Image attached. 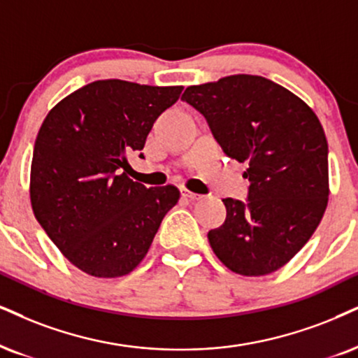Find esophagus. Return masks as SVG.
I'll return each instance as SVG.
<instances>
[{
  "mask_svg": "<svg viewBox=\"0 0 358 358\" xmlns=\"http://www.w3.org/2000/svg\"><path fill=\"white\" fill-rule=\"evenodd\" d=\"M182 196H184V197H187V199H191V201H196V199H202V196H201V194L191 192V191H187V189H182Z\"/></svg>",
  "mask_w": 358,
  "mask_h": 358,
  "instance_id": "esophagus-1",
  "label": "esophagus"
}]
</instances>
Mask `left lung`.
<instances>
[{
	"label": "left lung",
	"mask_w": 358,
	"mask_h": 358,
	"mask_svg": "<svg viewBox=\"0 0 358 358\" xmlns=\"http://www.w3.org/2000/svg\"><path fill=\"white\" fill-rule=\"evenodd\" d=\"M182 101L206 117L229 157L247 162V201L222 199L227 217L207 239L220 262L247 277L294 257L329 202V145L319 117L277 83L234 74L189 86Z\"/></svg>",
	"instance_id": "1"
}]
</instances>
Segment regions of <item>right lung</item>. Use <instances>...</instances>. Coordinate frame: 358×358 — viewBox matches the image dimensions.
Instances as JSON below:
<instances>
[{"label":"right lung","mask_w":358,"mask_h":358,"mask_svg":"<svg viewBox=\"0 0 358 358\" xmlns=\"http://www.w3.org/2000/svg\"><path fill=\"white\" fill-rule=\"evenodd\" d=\"M180 92L103 79L66 96L39 127L29 182L34 217L83 272L113 279L134 271L178 204V187L148 189L122 169Z\"/></svg>","instance_id":"obj_1"}]
</instances>
